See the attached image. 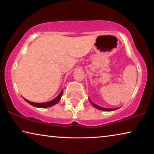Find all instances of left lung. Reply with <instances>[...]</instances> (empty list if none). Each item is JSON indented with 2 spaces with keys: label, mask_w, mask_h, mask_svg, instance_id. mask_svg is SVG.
<instances>
[{
  "label": "left lung",
  "mask_w": 154,
  "mask_h": 154,
  "mask_svg": "<svg viewBox=\"0 0 154 154\" xmlns=\"http://www.w3.org/2000/svg\"><path fill=\"white\" fill-rule=\"evenodd\" d=\"M89 101H90V102L91 103V104L92 105V106H93L94 108H96V109H99V110H102V111H114V110H116V109H119V108H114V109H110V108H105V107H102V106H99V105H97V104H94V102H92L91 100H90L89 99Z\"/></svg>",
  "instance_id": "1"
}]
</instances>
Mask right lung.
<instances>
[{"instance_id":"obj_1","label":"right lung","mask_w":154,"mask_h":154,"mask_svg":"<svg viewBox=\"0 0 154 154\" xmlns=\"http://www.w3.org/2000/svg\"><path fill=\"white\" fill-rule=\"evenodd\" d=\"M62 94H63V90H62V91H61L60 93L58 94V96L56 97L53 99L52 100L50 101V102H43V103L33 102H31V101L26 100L25 98H24V100L26 101V102H28L29 104H30L31 105H32V106L35 107H38V108H48V107H50V106H54V105H55L57 103L61 100Z\"/></svg>"}]
</instances>
